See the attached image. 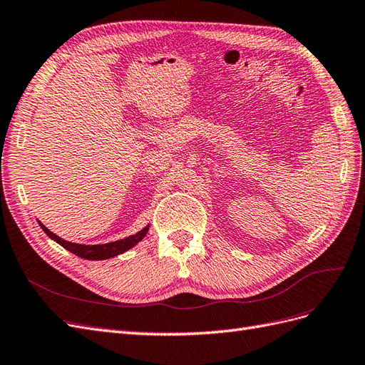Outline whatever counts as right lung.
Masks as SVG:
<instances>
[{
    "mask_svg": "<svg viewBox=\"0 0 365 365\" xmlns=\"http://www.w3.org/2000/svg\"><path fill=\"white\" fill-rule=\"evenodd\" d=\"M39 225L43 231H46L48 237H51L54 242H58V244L62 245L65 250H68L73 254H76V256H79L82 259H88V260H105V259H111V257L117 256V254L125 252L129 248L137 245L138 242L146 236L148 230H149V225H146L134 236H129L126 239H120L115 242H109V244H103V245H79V244H71V242H67V240L61 239L59 236L53 235L51 231L46 225H42L41 222H39Z\"/></svg>",
    "mask_w": 365,
    "mask_h": 365,
    "instance_id": "right-lung-1",
    "label": "right lung"
}]
</instances>
